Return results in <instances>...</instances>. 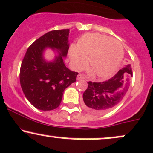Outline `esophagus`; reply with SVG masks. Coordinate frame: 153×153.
<instances>
[{
	"instance_id": "1",
	"label": "esophagus",
	"mask_w": 153,
	"mask_h": 153,
	"mask_svg": "<svg viewBox=\"0 0 153 153\" xmlns=\"http://www.w3.org/2000/svg\"><path fill=\"white\" fill-rule=\"evenodd\" d=\"M85 79V77L83 76V75H82V74H79V75H78V76H77V80H84Z\"/></svg>"
}]
</instances>
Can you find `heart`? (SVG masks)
Returning a JSON list of instances; mask_svg holds the SVG:
<instances>
[{"mask_svg":"<svg viewBox=\"0 0 153 153\" xmlns=\"http://www.w3.org/2000/svg\"><path fill=\"white\" fill-rule=\"evenodd\" d=\"M123 47L118 40L99 33H87L80 38L78 46L73 45L69 56L77 70L84 68L88 63L100 78L111 76L120 67L123 58Z\"/></svg>","mask_w":153,"mask_h":153,"instance_id":"heart-1","label":"heart"}]
</instances>
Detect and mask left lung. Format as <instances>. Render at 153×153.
<instances>
[{"mask_svg":"<svg viewBox=\"0 0 153 153\" xmlns=\"http://www.w3.org/2000/svg\"><path fill=\"white\" fill-rule=\"evenodd\" d=\"M131 76V68L128 65L108 80L88 82V88L83 94L85 108L97 114L110 111L123 100L130 85Z\"/></svg>","mask_w":153,"mask_h":153,"instance_id":"1","label":"left lung"}]
</instances>
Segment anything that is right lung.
<instances>
[{
    "instance_id": "right-lung-1",
    "label": "right lung",
    "mask_w": 153,
    "mask_h": 153,
    "mask_svg": "<svg viewBox=\"0 0 153 153\" xmlns=\"http://www.w3.org/2000/svg\"><path fill=\"white\" fill-rule=\"evenodd\" d=\"M70 30H53L37 39L28 48L20 68V84L27 100L44 111L57 108L64 91L75 83L78 73L65 66L64 58L69 49ZM51 48L56 53L52 61L44 57Z\"/></svg>"
}]
</instances>
